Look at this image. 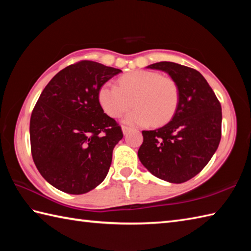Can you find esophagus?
Here are the masks:
<instances>
[{"label": "esophagus", "mask_w": 251, "mask_h": 251, "mask_svg": "<svg viewBox=\"0 0 251 251\" xmlns=\"http://www.w3.org/2000/svg\"><path fill=\"white\" fill-rule=\"evenodd\" d=\"M122 130H123V134L126 135L127 132L130 130V128H129V127H127V126H122Z\"/></svg>", "instance_id": "34e87169"}]
</instances>
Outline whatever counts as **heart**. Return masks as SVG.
Listing matches in <instances>:
<instances>
[{"label": "heart", "mask_w": 251, "mask_h": 251, "mask_svg": "<svg viewBox=\"0 0 251 251\" xmlns=\"http://www.w3.org/2000/svg\"><path fill=\"white\" fill-rule=\"evenodd\" d=\"M120 86L106 82L99 88L98 101L111 117H119L132 104L123 122L128 125H161L172 119L179 102V89L174 79L153 71L138 70L120 78Z\"/></svg>", "instance_id": "1"}]
</instances>
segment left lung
I'll return each mask as SVG.
<instances>
[{
    "label": "left lung",
    "instance_id": "1",
    "mask_svg": "<svg viewBox=\"0 0 251 251\" xmlns=\"http://www.w3.org/2000/svg\"><path fill=\"white\" fill-rule=\"evenodd\" d=\"M147 68L166 72L174 79L179 102L166 125L142 131L138 157L155 177L182 183L195 177L217 151L221 139V104L205 77L194 69L169 61Z\"/></svg>",
    "mask_w": 251,
    "mask_h": 251
}]
</instances>
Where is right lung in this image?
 Segmentation results:
<instances>
[{
	"label": "right lung",
	"instance_id": "1",
	"mask_svg": "<svg viewBox=\"0 0 251 251\" xmlns=\"http://www.w3.org/2000/svg\"><path fill=\"white\" fill-rule=\"evenodd\" d=\"M122 70L84 60L58 72L42 92L30 120L31 152L47 182L84 194L108 175L121 127L106 115L98 92Z\"/></svg>",
	"mask_w": 251,
	"mask_h": 251
}]
</instances>
